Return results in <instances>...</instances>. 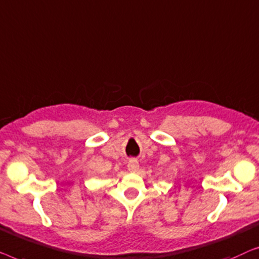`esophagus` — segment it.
I'll return each mask as SVG.
<instances>
[{"label":"esophagus","mask_w":259,"mask_h":259,"mask_svg":"<svg viewBox=\"0 0 259 259\" xmlns=\"http://www.w3.org/2000/svg\"><path fill=\"white\" fill-rule=\"evenodd\" d=\"M138 169H140V164H138L136 159H130L128 163V170L130 172H137Z\"/></svg>","instance_id":"esophagus-1"}]
</instances>
